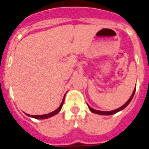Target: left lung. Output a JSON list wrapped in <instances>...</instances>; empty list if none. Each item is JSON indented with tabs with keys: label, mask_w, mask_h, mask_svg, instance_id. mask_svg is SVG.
Returning a JSON list of instances; mask_svg holds the SVG:
<instances>
[{
	"label": "left lung",
	"mask_w": 149,
	"mask_h": 149,
	"mask_svg": "<svg viewBox=\"0 0 149 149\" xmlns=\"http://www.w3.org/2000/svg\"><path fill=\"white\" fill-rule=\"evenodd\" d=\"M135 92H136V88H135V90L133 91V93H132V96L130 97V98L129 100H128V101L126 102V104H124V105H123L121 107L118 108V109H116V110H112V111H100V110H94V109H93V108H91V107H89L88 106V107H89L90 110L91 112H93V113H97V114H100V115H112V114H114L116 113H117V112L120 111V110H123L124 108H126V107H127V105L130 103V101L132 100V97H133L134 94H135Z\"/></svg>",
	"instance_id": "obj_1"
}]
</instances>
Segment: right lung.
<instances>
[{
    "mask_svg": "<svg viewBox=\"0 0 149 149\" xmlns=\"http://www.w3.org/2000/svg\"><path fill=\"white\" fill-rule=\"evenodd\" d=\"M64 100H65V97H64L63 100H62V102H61V105L59 106V107L58 108V109H56L55 111L50 113L44 114V115H36V116H33V115H29V114H27V115L29 116H30V117L35 118V119H39V120H43V119H47V118L49 117H51V116H54V115H55V114H57L61 110V107H62V105H63L64 104Z\"/></svg>",
    "mask_w": 149,
    "mask_h": 149,
    "instance_id": "right-lung-1",
    "label": "right lung"
}]
</instances>
